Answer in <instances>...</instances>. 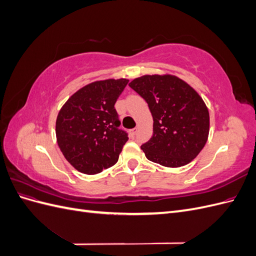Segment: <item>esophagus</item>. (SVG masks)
<instances>
[{"label":"esophagus","mask_w":256,"mask_h":256,"mask_svg":"<svg viewBox=\"0 0 256 256\" xmlns=\"http://www.w3.org/2000/svg\"><path fill=\"white\" fill-rule=\"evenodd\" d=\"M129 134H130V136H131V138H134V136H136V128L131 129V130L129 131Z\"/></svg>","instance_id":"obj_1"}]
</instances>
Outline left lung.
<instances>
[{
    "instance_id": "1",
    "label": "left lung",
    "mask_w": 256,
    "mask_h": 256,
    "mask_svg": "<svg viewBox=\"0 0 256 256\" xmlns=\"http://www.w3.org/2000/svg\"><path fill=\"white\" fill-rule=\"evenodd\" d=\"M152 113V136L141 148L146 158L166 168L188 164L205 146L208 109L194 88L172 74H146L129 83Z\"/></svg>"
}]
</instances>
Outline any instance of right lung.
I'll return each mask as SVG.
<instances>
[{
  "mask_svg": "<svg viewBox=\"0 0 256 256\" xmlns=\"http://www.w3.org/2000/svg\"><path fill=\"white\" fill-rule=\"evenodd\" d=\"M127 79H108L85 85L58 112L56 132L60 152L79 172L94 175L118 160L128 141L114 104Z\"/></svg>",
  "mask_w": 256,
  "mask_h": 256,
  "instance_id": "add662e5",
  "label": "right lung"
}]
</instances>
